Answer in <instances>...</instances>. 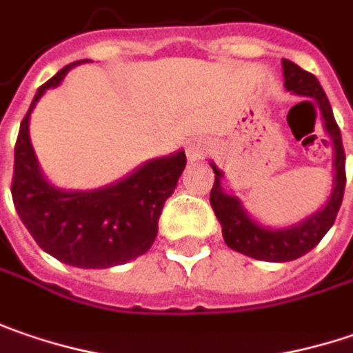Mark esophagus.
I'll use <instances>...</instances> for the list:
<instances>
[{"label":"esophagus","mask_w":353,"mask_h":353,"mask_svg":"<svg viewBox=\"0 0 353 353\" xmlns=\"http://www.w3.org/2000/svg\"><path fill=\"white\" fill-rule=\"evenodd\" d=\"M185 152H188V158L192 161L201 160L207 154V144L205 142H201L199 138H193V140H190V142L185 144Z\"/></svg>","instance_id":"obj_1"}]
</instances>
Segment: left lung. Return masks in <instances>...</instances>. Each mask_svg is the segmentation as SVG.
Instances as JSON below:
<instances>
[{"label": "left lung", "instance_id": "8db88e82", "mask_svg": "<svg viewBox=\"0 0 353 353\" xmlns=\"http://www.w3.org/2000/svg\"><path fill=\"white\" fill-rule=\"evenodd\" d=\"M283 74L284 88L288 92L306 99L302 104L318 106L324 130L332 140L334 185H332L328 201L312 215H308L306 219L294 223V225L279 227V229L268 227V225H263L253 219L247 213V209L243 207L237 195H231L223 190V172L213 161H209L215 172V181H213L209 201H211L217 219L221 223L223 239H225L227 247L241 254H247L251 259L267 261V263L294 261L308 251H312L336 221L345 190V154L344 146H342V134L334 120V112H332V106H330L324 88L320 86L314 74L302 70L299 65H294L288 59H283Z\"/></svg>", "mask_w": 353, "mask_h": 353}]
</instances>
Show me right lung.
<instances>
[{
	"instance_id": "add662e5",
	"label": "right lung",
	"mask_w": 353,
	"mask_h": 353,
	"mask_svg": "<svg viewBox=\"0 0 353 353\" xmlns=\"http://www.w3.org/2000/svg\"><path fill=\"white\" fill-rule=\"evenodd\" d=\"M85 61L70 63L39 86L17 136L11 195L27 231L45 253L72 267L110 268L150 251L163 203L176 190L188 160L185 152L177 150L88 192L53 185L39 165L29 138V118L39 99Z\"/></svg>"
}]
</instances>
